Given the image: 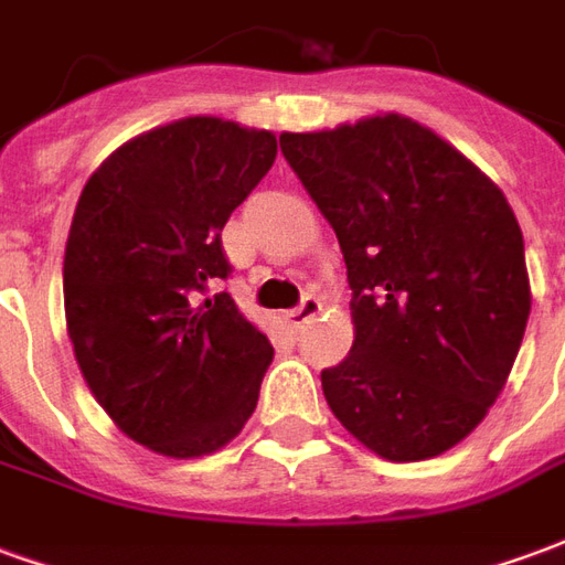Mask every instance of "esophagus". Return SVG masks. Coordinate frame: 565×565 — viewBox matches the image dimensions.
I'll list each match as a JSON object with an SVG mask.
<instances>
[{
    "instance_id": "obj_1",
    "label": "esophagus",
    "mask_w": 565,
    "mask_h": 565,
    "mask_svg": "<svg viewBox=\"0 0 565 565\" xmlns=\"http://www.w3.org/2000/svg\"><path fill=\"white\" fill-rule=\"evenodd\" d=\"M320 308H323V306H320L318 296H306V299L299 302V308H294V311H287V315H284V320H287V323H290L294 330H299L302 323H308L311 318H318Z\"/></svg>"
}]
</instances>
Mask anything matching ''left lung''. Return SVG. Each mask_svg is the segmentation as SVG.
<instances>
[{
    "label": "left lung",
    "mask_w": 565,
    "mask_h": 565,
    "mask_svg": "<svg viewBox=\"0 0 565 565\" xmlns=\"http://www.w3.org/2000/svg\"><path fill=\"white\" fill-rule=\"evenodd\" d=\"M281 153L335 230L354 348L320 384L351 436L391 462L429 460L497 403L530 318L509 199L412 117L281 132Z\"/></svg>",
    "instance_id": "obj_1"
}]
</instances>
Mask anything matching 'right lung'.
<instances>
[{
  "label": "right lung",
  "mask_w": 565,
  "mask_h": 565,
  "mask_svg": "<svg viewBox=\"0 0 565 565\" xmlns=\"http://www.w3.org/2000/svg\"><path fill=\"white\" fill-rule=\"evenodd\" d=\"M278 153L275 132L196 115L108 153L81 190L63 259L72 351L115 426L196 460L254 415L271 344L230 294L221 230Z\"/></svg>",
  "instance_id": "obj_1"
}]
</instances>
